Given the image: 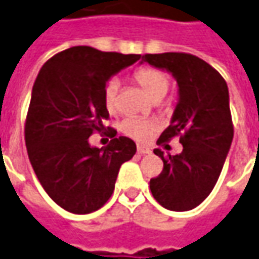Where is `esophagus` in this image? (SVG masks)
Here are the masks:
<instances>
[{
  "label": "esophagus",
  "mask_w": 259,
  "mask_h": 259,
  "mask_svg": "<svg viewBox=\"0 0 259 259\" xmlns=\"http://www.w3.org/2000/svg\"><path fill=\"white\" fill-rule=\"evenodd\" d=\"M137 153H140V154H147V153H150V149L146 147V146H142V144H137Z\"/></svg>",
  "instance_id": "34e87169"
}]
</instances>
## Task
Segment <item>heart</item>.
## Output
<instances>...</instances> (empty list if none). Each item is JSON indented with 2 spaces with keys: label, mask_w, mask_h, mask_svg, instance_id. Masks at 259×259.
Listing matches in <instances>:
<instances>
[{
  "label": "heart",
  "mask_w": 259,
  "mask_h": 259,
  "mask_svg": "<svg viewBox=\"0 0 259 259\" xmlns=\"http://www.w3.org/2000/svg\"><path fill=\"white\" fill-rule=\"evenodd\" d=\"M133 78L143 88L144 92L154 100L161 99L170 86V79L166 72L153 66L139 68L135 70ZM117 93H119V80L116 78H110L103 88V105L110 115H115L117 112ZM119 129L126 136L132 137L137 142H144L157 129V123L156 120L147 117L129 116L120 122Z\"/></svg>",
  "instance_id": "1"
}]
</instances>
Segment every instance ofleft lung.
<instances>
[{"label": "left lung", "instance_id": "1", "mask_svg": "<svg viewBox=\"0 0 259 259\" xmlns=\"http://www.w3.org/2000/svg\"><path fill=\"white\" fill-rule=\"evenodd\" d=\"M142 61L171 72L180 95L171 124L157 143L180 137L183 152L164 156L154 150L163 170L150 180L152 194L167 210H193L214 189L233 142L228 88L218 70L191 54H146Z\"/></svg>", "mask_w": 259, "mask_h": 259}]
</instances>
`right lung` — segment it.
<instances>
[{"label":"right lung","instance_id":"add662e5","mask_svg":"<svg viewBox=\"0 0 259 259\" xmlns=\"http://www.w3.org/2000/svg\"><path fill=\"white\" fill-rule=\"evenodd\" d=\"M140 59L136 54L72 47L42 66L32 88L25 119L28 157L48 196L63 210L89 214L113 194L119 168L136 153L129 137L112 139L102 149L87 139L106 130L103 105L107 79Z\"/></svg>","mask_w":259,"mask_h":259}]
</instances>
